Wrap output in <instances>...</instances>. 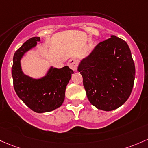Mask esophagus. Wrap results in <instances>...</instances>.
Masks as SVG:
<instances>
[{
	"mask_svg": "<svg viewBox=\"0 0 148 148\" xmlns=\"http://www.w3.org/2000/svg\"><path fill=\"white\" fill-rule=\"evenodd\" d=\"M68 66H69V68H71L72 70L76 71L77 69V66H78V61L74 58H71V59L69 60L68 61L67 63Z\"/></svg>",
	"mask_w": 148,
	"mask_h": 148,
	"instance_id": "34e87169",
	"label": "esophagus"
}]
</instances>
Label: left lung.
<instances>
[{
	"instance_id": "1",
	"label": "left lung",
	"mask_w": 148,
	"mask_h": 148,
	"mask_svg": "<svg viewBox=\"0 0 148 148\" xmlns=\"http://www.w3.org/2000/svg\"><path fill=\"white\" fill-rule=\"evenodd\" d=\"M90 103L112 111L124 104L134 87L136 69L126 41L116 36L97 44L78 66Z\"/></svg>"
}]
</instances>
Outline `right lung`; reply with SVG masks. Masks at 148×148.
<instances>
[{
    "instance_id": "obj_1",
    "label": "right lung",
    "mask_w": 148,
    "mask_h": 148,
    "mask_svg": "<svg viewBox=\"0 0 148 148\" xmlns=\"http://www.w3.org/2000/svg\"><path fill=\"white\" fill-rule=\"evenodd\" d=\"M40 42V37L27 40L14 53L12 67L14 88L23 103L34 112H51L62 105L66 85L74 71L69 66L58 69L51 66L43 77L34 79L26 75L21 66V60L26 53Z\"/></svg>"
}]
</instances>
